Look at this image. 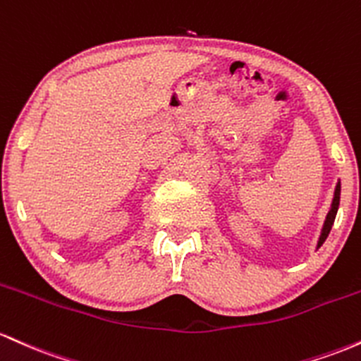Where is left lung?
<instances>
[{
    "label": "left lung",
    "mask_w": 361,
    "mask_h": 361,
    "mask_svg": "<svg viewBox=\"0 0 361 361\" xmlns=\"http://www.w3.org/2000/svg\"><path fill=\"white\" fill-rule=\"evenodd\" d=\"M339 196H341V184H338V185H336V191H334V200H333V204H331V209H329V213H327L326 224H324V228H322L321 238H319V244H317V247H321V245L324 244V240H326V238H327V235H329L331 228H333L334 218H336V213H338V206H339Z\"/></svg>",
    "instance_id": "obj_1"
}]
</instances>
